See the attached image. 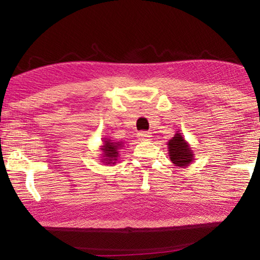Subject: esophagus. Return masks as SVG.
<instances>
[{"label": "esophagus", "mask_w": 260, "mask_h": 260, "mask_svg": "<svg viewBox=\"0 0 260 260\" xmlns=\"http://www.w3.org/2000/svg\"><path fill=\"white\" fill-rule=\"evenodd\" d=\"M138 136H139L140 141H148L151 138V133L150 132H140Z\"/></svg>", "instance_id": "esophagus-1"}]
</instances>
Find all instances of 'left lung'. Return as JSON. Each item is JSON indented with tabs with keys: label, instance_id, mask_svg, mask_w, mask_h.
Returning a JSON list of instances; mask_svg holds the SVG:
<instances>
[{
	"label": "left lung",
	"instance_id": "obj_1",
	"mask_svg": "<svg viewBox=\"0 0 260 260\" xmlns=\"http://www.w3.org/2000/svg\"><path fill=\"white\" fill-rule=\"evenodd\" d=\"M167 146H169L170 159L173 164L179 167H186L192 161L193 153L191 148L179 132L169 141Z\"/></svg>",
	"mask_w": 260,
	"mask_h": 260
}]
</instances>
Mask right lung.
Returning a JSON list of instances; mask_svg holds the SVG:
<instances>
[{
	"label": "right lung",
	"instance_id": "obj_1",
	"mask_svg": "<svg viewBox=\"0 0 260 260\" xmlns=\"http://www.w3.org/2000/svg\"><path fill=\"white\" fill-rule=\"evenodd\" d=\"M122 147V143L121 142H112L111 140L109 139H104V142H103V146L101 148V150H102V158L103 159H101L105 164H116L117 161V158H118V150L121 149Z\"/></svg>",
	"mask_w": 260,
	"mask_h": 260
}]
</instances>
